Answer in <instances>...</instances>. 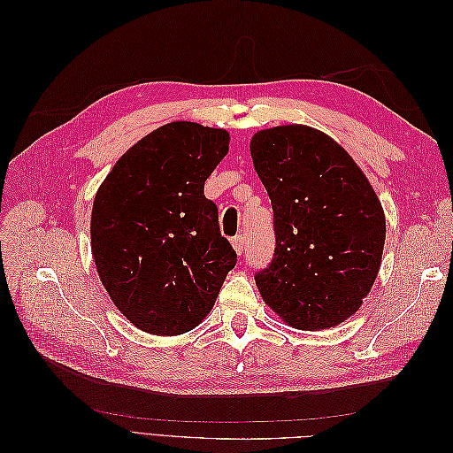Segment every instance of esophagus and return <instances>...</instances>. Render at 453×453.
<instances>
[{"label": "esophagus", "mask_w": 453, "mask_h": 453, "mask_svg": "<svg viewBox=\"0 0 453 453\" xmlns=\"http://www.w3.org/2000/svg\"><path fill=\"white\" fill-rule=\"evenodd\" d=\"M245 245H247V239L243 237V235H237V237H234V249L235 251L242 255L243 251H245Z\"/></svg>", "instance_id": "1"}]
</instances>
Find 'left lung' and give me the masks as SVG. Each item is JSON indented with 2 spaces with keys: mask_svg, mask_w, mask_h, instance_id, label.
Instances as JSON below:
<instances>
[{
  "mask_svg": "<svg viewBox=\"0 0 453 453\" xmlns=\"http://www.w3.org/2000/svg\"><path fill=\"white\" fill-rule=\"evenodd\" d=\"M251 157L274 211V257L255 274L263 300L297 329L349 319L372 290L386 243L368 179L333 138L302 124L257 132Z\"/></svg>",
  "mask_w": 453,
  "mask_h": 453,
  "instance_id": "left-lung-1",
  "label": "left lung"
}]
</instances>
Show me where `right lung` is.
<instances>
[{
  "label": "right lung",
  "instance_id": "add662e5",
  "mask_svg": "<svg viewBox=\"0 0 453 453\" xmlns=\"http://www.w3.org/2000/svg\"><path fill=\"white\" fill-rule=\"evenodd\" d=\"M229 134L169 122L124 153L95 195L91 251L119 311L151 334H182L210 313L237 263L204 182Z\"/></svg>",
  "mask_w": 453,
  "mask_h": 453
}]
</instances>
